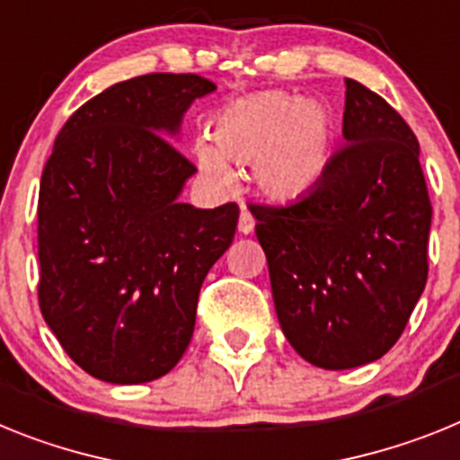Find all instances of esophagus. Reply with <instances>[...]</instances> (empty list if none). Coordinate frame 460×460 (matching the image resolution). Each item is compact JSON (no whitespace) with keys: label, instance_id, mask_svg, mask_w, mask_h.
Returning a JSON list of instances; mask_svg holds the SVG:
<instances>
[{"label":"esophagus","instance_id":"1","mask_svg":"<svg viewBox=\"0 0 460 460\" xmlns=\"http://www.w3.org/2000/svg\"><path fill=\"white\" fill-rule=\"evenodd\" d=\"M238 231L245 235L252 234L254 231V217H252V213L247 210V208H243L241 210V217H238Z\"/></svg>","mask_w":460,"mask_h":460}]
</instances>
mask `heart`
<instances>
[{
    "label": "heart",
    "mask_w": 460,
    "mask_h": 460,
    "mask_svg": "<svg viewBox=\"0 0 460 460\" xmlns=\"http://www.w3.org/2000/svg\"><path fill=\"white\" fill-rule=\"evenodd\" d=\"M333 141L335 115L326 102L257 92L219 113L215 143L201 138L197 159L203 173L222 185L229 181L226 159L252 164L259 191L289 201L324 178Z\"/></svg>",
    "instance_id": "b5f03b06"
}]
</instances>
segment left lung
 Listing matches in <instances>:
<instances>
[{
	"label": "left lung",
	"mask_w": 460,
	"mask_h": 460,
	"mask_svg": "<svg viewBox=\"0 0 460 460\" xmlns=\"http://www.w3.org/2000/svg\"><path fill=\"white\" fill-rule=\"evenodd\" d=\"M342 136L324 178L285 206L250 203L287 341L326 370L385 357L429 278L433 208L414 131L345 78Z\"/></svg>",
	"instance_id": "1"
}]
</instances>
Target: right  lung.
Here are the masks:
<instances>
[{"label": "right lung", "instance_id": "add662e5", "mask_svg": "<svg viewBox=\"0 0 460 460\" xmlns=\"http://www.w3.org/2000/svg\"><path fill=\"white\" fill-rule=\"evenodd\" d=\"M213 90L197 74L136 75L83 103L55 138L39 190V307L92 377L169 373L203 279L234 241L235 203L178 201L197 166L164 136Z\"/></svg>", "mask_w": 460, "mask_h": 460}]
</instances>
